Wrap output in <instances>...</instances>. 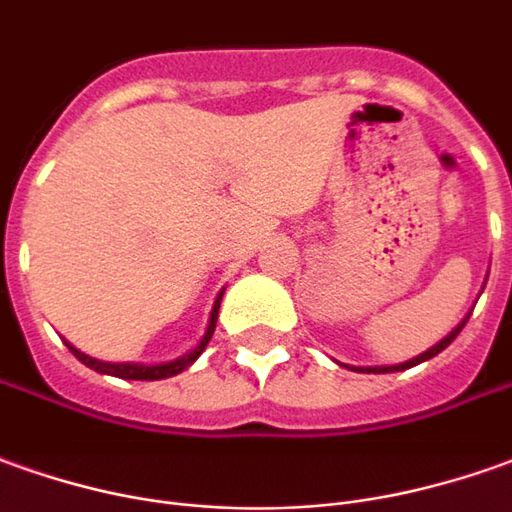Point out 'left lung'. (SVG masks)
<instances>
[{
    "label": "left lung",
    "instance_id": "left-lung-1",
    "mask_svg": "<svg viewBox=\"0 0 512 512\" xmlns=\"http://www.w3.org/2000/svg\"><path fill=\"white\" fill-rule=\"evenodd\" d=\"M465 320H468V315L463 317V323H460V326H457V329L451 331L449 337H443V340H440L438 345H432V348H429V351H424V354H421V357L407 359V362H401V365H384V368H351V370H359V373H393V370H407V368H412V365H421V362H426V359L438 357V354H440V351H443V348H449L451 340H454V337H457V334H460V331H463Z\"/></svg>",
    "mask_w": 512,
    "mask_h": 512
}]
</instances>
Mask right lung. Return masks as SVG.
<instances>
[{
    "label": "right lung",
    "instance_id": "right-lung-1",
    "mask_svg": "<svg viewBox=\"0 0 512 512\" xmlns=\"http://www.w3.org/2000/svg\"><path fill=\"white\" fill-rule=\"evenodd\" d=\"M220 301H222V292L217 295V301L211 306V317H209V326H206V334H203V340L195 345V351H189L186 357L181 359H172V362H164V365H136V362H102V359H94L83 354V351H77L72 343L69 345V351H72L74 357L80 359L86 368L97 370V373H108V376H119V379H136V382H155V379H169V376H178L181 370H186L192 362H195L200 354H203V348L209 345L211 334H214V326H217V312H220Z\"/></svg>",
    "mask_w": 512,
    "mask_h": 512
}]
</instances>
